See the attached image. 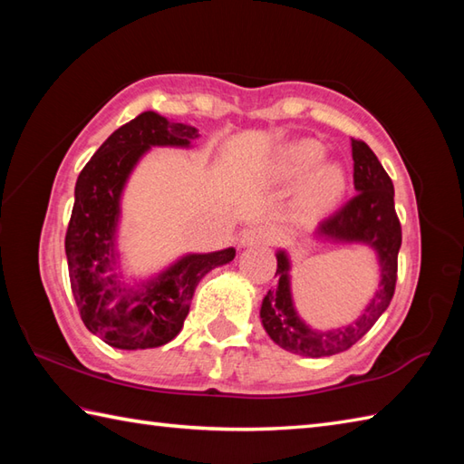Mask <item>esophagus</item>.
I'll list each match as a JSON object with an SVG mask.
<instances>
[{
	"instance_id": "34e87169",
	"label": "esophagus",
	"mask_w": 464,
	"mask_h": 464,
	"mask_svg": "<svg viewBox=\"0 0 464 464\" xmlns=\"http://www.w3.org/2000/svg\"><path fill=\"white\" fill-rule=\"evenodd\" d=\"M275 237V233L269 229V227H251V229H245L241 233V247H257V245H267Z\"/></svg>"
}]
</instances>
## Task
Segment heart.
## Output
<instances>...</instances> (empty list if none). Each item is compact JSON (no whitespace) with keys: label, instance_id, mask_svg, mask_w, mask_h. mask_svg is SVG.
<instances>
[{"label":"heart","instance_id":"b5f03b06","mask_svg":"<svg viewBox=\"0 0 464 464\" xmlns=\"http://www.w3.org/2000/svg\"><path fill=\"white\" fill-rule=\"evenodd\" d=\"M324 150L317 141H301L285 151L281 160V173L291 181H301L307 177L301 191L304 209L317 211L337 203L344 189L347 177L339 165H321Z\"/></svg>","mask_w":464,"mask_h":464}]
</instances>
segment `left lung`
I'll return each instance as SVG.
<instances>
[{
    "instance_id": "8db88e82",
    "label": "left lung",
    "mask_w": 464,
    "mask_h": 464,
    "mask_svg": "<svg viewBox=\"0 0 464 464\" xmlns=\"http://www.w3.org/2000/svg\"><path fill=\"white\" fill-rule=\"evenodd\" d=\"M354 197L317 223L314 237L334 243H364L379 257L381 283L361 317L337 331H314L304 323L293 304L291 263L285 251H277V285L265 295L261 321L269 337L281 349L301 357H331L351 349L371 331L387 311L397 285V257L401 249V223L395 211V187L382 169L377 155L361 140H351Z\"/></svg>"
}]
</instances>
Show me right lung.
<instances>
[{
	"label": "right lung",
	"instance_id": "1",
	"mask_svg": "<svg viewBox=\"0 0 464 464\" xmlns=\"http://www.w3.org/2000/svg\"><path fill=\"white\" fill-rule=\"evenodd\" d=\"M197 137L199 131L193 125L145 111L107 137L77 177L65 233L69 281L83 324L110 347L153 349L175 339L197 283L235 257L233 247L185 255L155 279L135 287L115 273L120 201L133 167L155 145L189 147Z\"/></svg>",
	"mask_w": 464,
	"mask_h": 464
}]
</instances>
